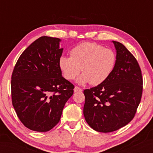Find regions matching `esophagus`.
<instances>
[{
    "mask_svg": "<svg viewBox=\"0 0 153 153\" xmlns=\"http://www.w3.org/2000/svg\"><path fill=\"white\" fill-rule=\"evenodd\" d=\"M74 91L75 93H76V92H80V91H82V89H81V88H79V87L76 86V87H75V88H74Z\"/></svg>",
    "mask_w": 153,
    "mask_h": 153,
    "instance_id": "1",
    "label": "esophagus"
}]
</instances>
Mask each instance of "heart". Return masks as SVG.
Returning a JSON list of instances; mask_svg holds the SVG:
<instances>
[{
	"instance_id": "b5f03b06",
	"label": "heart",
	"mask_w": 153,
	"mask_h": 153,
	"mask_svg": "<svg viewBox=\"0 0 153 153\" xmlns=\"http://www.w3.org/2000/svg\"><path fill=\"white\" fill-rule=\"evenodd\" d=\"M70 56H61L60 69L66 79H74L81 71L83 73L77 82H89L98 85L108 78L114 70L117 56L113 50L91 42H83L71 48Z\"/></svg>"
}]
</instances>
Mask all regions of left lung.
<instances>
[{
	"label": "left lung",
	"instance_id": "1",
	"mask_svg": "<svg viewBox=\"0 0 153 153\" xmlns=\"http://www.w3.org/2000/svg\"><path fill=\"white\" fill-rule=\"evenodd\" d=\"M112 43L117 56L113 72L105 82L83 91L86 122L102 133L116 131L130 122L143 93L141 70L136 58L122 43Z\"/></svg>",
	"mask_w": 153,
	"mask_h": 153
}]
</instances>
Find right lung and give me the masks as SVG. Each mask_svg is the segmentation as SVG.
I'll use <instances>...</instances> for the list:
<instances>
[{
  "label": "right lung",
  "mask_w": 153,
  "mask_h": 153,
  "mask_svg": "<svg viewBox=\"0 0 153 153\" xmlns=\"http://www.w3.org/2000/svg\"><path fill=\"white\" fill-rule=\"evenodd\" d=\"M60 39L41 37L19 57L11 77L12 105L31 130L45 132L59 122L74 85L62 76L58 61Z\"/></svg>",
  "instance_id": "add662e5"
}]
</instances>
